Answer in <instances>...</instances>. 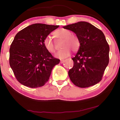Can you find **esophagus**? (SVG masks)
<instances>
[{
	"label": "esophagus",
	"instance_id": "obj_1",
	"mask_svg": "<svg viewBox=\"0 0 120 120\" xmlns=\"http://www.w3.org/2000/svg\"><path fill=\"white\" fill-rule=\"evenodd\" d=\"M64 62H65V60H60V63H63Z\"/></svg>",
	"mask_w": 120,
	"mask_h": 120
}]
</instances>
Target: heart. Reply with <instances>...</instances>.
<instances>
[{
  "mask_svg": "<svg viewBox=\"0 0 120 120\" xmlns=\"http://www.w3.org/2000/svg\"><path fill=\"white\" fill-rule=\"evenodd\" d=\"M71 32L66 29H60L53 33V36L58 40H63L62 48H64L56 54V56L60 59H63L68 57L70 54L71 49L73 51H76L79 49L80 42L79 39L76 35L71 34ZM43 44L47 51L53 53L56 52V47L52 39L50 37L44 39Z\"/></svg>",
  "mask_w": 120,
  "mask_h": 120,
  "instance_id": "obj_1",
  "label": "heart"
}]
</instances>
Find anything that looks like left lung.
<instances>
[{
    "label": "left lung",
    "instance_id": "obj_1",
    "mask_svg": "<svg viewBox=\"0 0 120 120\" xmlns=\"http://www.w3.org/2000/svg\"><path fill=\"white\" fill-rule=\"evenodd\" d=\"M76 34L80 42L74 58L69 76L74 84L81 88L93 86L101 81L109 63V46L103 33L87 22L64 26Z\"/></svg>",
    "mask_w": 120,
    "mask_h": 120
}]
</instances>
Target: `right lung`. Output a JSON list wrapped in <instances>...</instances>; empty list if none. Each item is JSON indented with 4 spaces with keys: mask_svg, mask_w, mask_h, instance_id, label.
I'll use <instances>...</instances> for the list:
<instances>
[{
    "mask_svg": "<svg viewBox=\"0 0 120 120\" xmlns=\"http://www.w3.org/2000/svg\"><path fill=\"white\" fill-rule=\"evenodd\" d=\"M59 26L35 23L24 28L14 38L10 48L9 62L16 79L24 86H44L52 69L60 60L52 56L43 41Z\"/></svg>",
    "mask_w": 120,
    "mask_h": 120,
    "instance_id": "add662e5",
    "label": "right lung"
}]
</instances>
